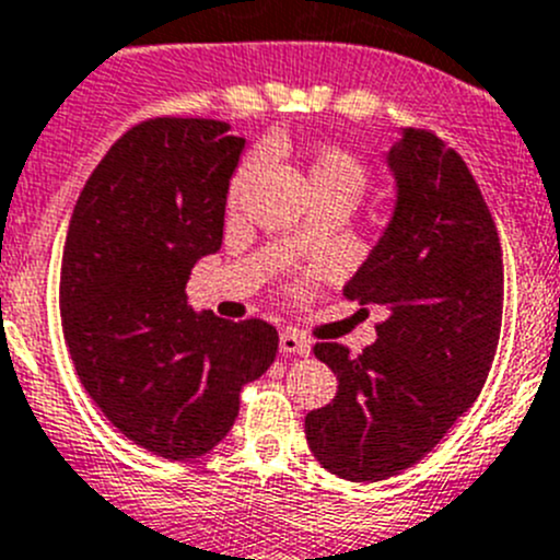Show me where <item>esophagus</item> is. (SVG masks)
<instances>
[{"label":"esophagus","instance_id":"esophagus-1","mask_svg":"<svg viewBox=\"0 0 560 560\" xmlns=\"http://www.w3.org/2000/svg\"><path fill=\"white\" fill-rule=\"evenodd\" d=\"M279 347L281 352H287V355H308V352H312V341L292 328L279 336Z\"/></svg>","mask_w":560,"mask_h":560}]
</instances>
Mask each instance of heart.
I'll list each match as a JSON object with an SVG mask.
<instances>
[{
	"mask_svg": "<svg viewBox=\"0 0 560 560\" xmlns=\"http://www.w3.org/2000/svg\"><path fill=\"white\" fill-rule=\"evenodd\" d=\"M257 170V155L246 159L241 170L232 177V197L241 194L252 172ZM312 183L317 197H352L358 202L361 194L366 191L369 172L361 161L341 148H323L314 153L312 161Z\"/></svg>",
	"mask_w": 560,
	"mask_h": 560,
	"instance_id": "1",
	"label": "heart"
}]
</instances>
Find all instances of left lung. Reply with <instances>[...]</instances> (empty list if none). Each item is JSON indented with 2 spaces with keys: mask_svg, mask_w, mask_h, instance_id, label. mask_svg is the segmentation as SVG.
<instances>
[{
  "mask_svg": "<svg viewBox=\"0 0 560 560\" xmlns=\"http://www.w3.org/2000/svg\"><path fill=\"white\" fill-rule=\"evenodd\" d=\"M388 166L394 215L345 287L350 301L385 308L377 341L361 355L314 345L339 390L306 416V441L350 481H383L427 457L481 394L501 339V237L463 155L405 128Z\"/></svg>",
  "mask_w": 560,
  "mask_h": 560,
  "instance_id": "1",
  "label": "left lung"
}]
</instances>
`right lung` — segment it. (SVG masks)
Wrapping results in <instances>:
<instances>
[{
    "label": "right lung",
    "instance_id": "add662e5",
    "mask_svg": "<svg viewBox=\"0 0 560 560\" xmlns=\"http://www.w3.org/2000/svg\"><path fill=\"white\" fill-rule=\"evenodd\" d=\"M243 144L221 119H144L97 164L68 226L59 314L75 372L164 459L208 454L279 350L273 325L194 312L186 295L197 259L221 248Z\"/></svg>",
    "mask_w": 560,
    "mask_h": 560
}]
</instances>
